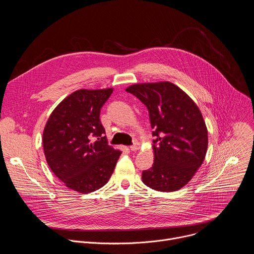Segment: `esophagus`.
<instances>
[{
    "label": "esophagus",
    "mask_w": 254,
    "mask_h": 254,
    "mask_svg": "<svg viewBox=\"0 0 254 254\" xmlns=\"http://www.w3.org/2000/svg\"><path fill=\"white\" fill-rule=\"evenodd\" d=\"M129 149H130V151H137L138 149H139V143L138 142H133L131 146L129 147Z\"/></svg>",
    "instance_id": "obj_1"
}]
</instances>
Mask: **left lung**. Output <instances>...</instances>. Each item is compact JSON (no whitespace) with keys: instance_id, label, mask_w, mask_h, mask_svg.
<instances>
[{"instance_id":"left-lung-1","label":"left lung","mask_w":254,"mask_h":254,"mask_svg":"<svg viewBox=\"0 0 254 254\" xmlns=\"http://www.w3.org/2000/svg\"><path fill=\"white\" fill-rule=\"evenodd\" d=\"M147 106L154 128V164L142 171L143 184L161 192L184 187L202 165L208 132L196 103L171 82L141 83L127 88Z\"/></svg>"}]
</instances>
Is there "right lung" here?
<instances>
[{"label":"right lung","mask_w":254,"mask_h":254,"mask_svg":"<svg viewBox=\"0 0 254 254\" xmlns=\"http://www.w3.org/2000/svg\"><path fill=\"white\" fill-rule=\"evenodd\" d=\"M112 93L113 88L74 91L57 105L45 126L47 164L69 189L96 191L114 173L122 152L108 146L99 119Z\"/></svg>","instance_id":"1"}]
</instances>
